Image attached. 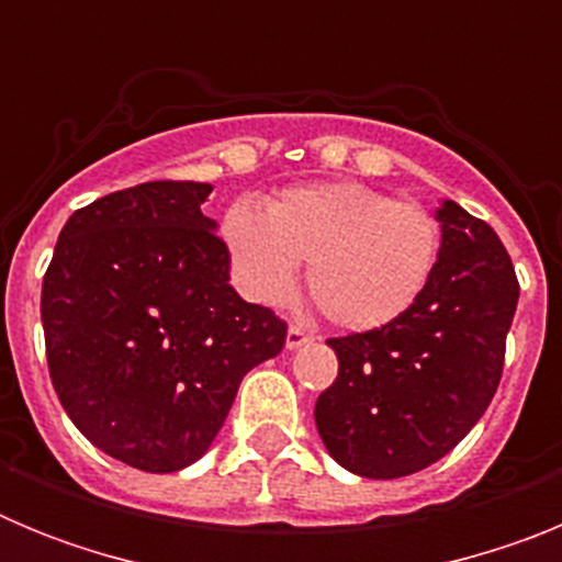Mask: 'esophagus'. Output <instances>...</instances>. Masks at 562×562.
<instances>
[{
  "mask_svg": "<svg viewBox=\"0 0 562 562\" xmlns=\"http://www.w3.org/2000/svg\"><path fill=\"white\" fill-rule=\"evenodd\" d=\"M304 342H312V335L301 326H290L286 329V349H297V346H304Z\"/></svg>",
  "mask_w": 562,
  "mask_h": 562,
  "instance_id": "obj_1",
  "label": "esophagus"
}]
</instances>
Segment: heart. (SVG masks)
<instances>
[{
  "label": "heart",
  "instance_id": "obj_1",
  "mask_svg": "<svg viewBox=\"0 0 562 562\" xmlns=\"http://www.w3.org/2000/svg\"><path fill=\"white\" fill-rule=\"evenodd\" d=\"M225 245L238 286L258 304L284 301L310 261L317 310L349 331L396 324L434 281L441 225L419 202L391 200L360 182H321L278 193L258 213L233 205Z\"/></svg>",
  "mask_w": 562,
  "mask_h": 562
}]
</instances>
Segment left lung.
Wrapping results in <instances>:
<instances>
[{"label":"left lung","instance_id":"left-lung-1","mask_svg":"<svg viewBox=\"0 0 562 562\" xmlns=\"http://www.w3.org/2000/svg\"><path fill=\"white\" fill-rule=\"evenodd\" d=\"M436 220L439 265L414 310L326 340L337 376L315 402L317 434L362 479H402L448 456L498 391L520 295L513 258L456 202H441Z\"/></svg>","mask_w":562,"mask_h":562}]
</instances>
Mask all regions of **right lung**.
Returning a JSON list of instances; mask_svg holds the SVG:
<instances>
[{"label": "right lung", "mask_w": 562, "mask_h": 562, "mask_svg": "<svg viewBox=\"0 0 562 562\" xmlns=\"http://www.w3.org/2000/svg\"><path fill=\"white\" fill-rule=\"evenodd\" d=\"M207 182H143L78 207L44 272L47 369L98 450L173 473L216 439L286 324L227 284L231 252L202 213Z\"/></svg>", "instance_id": "add662e5"}]
</instances>
